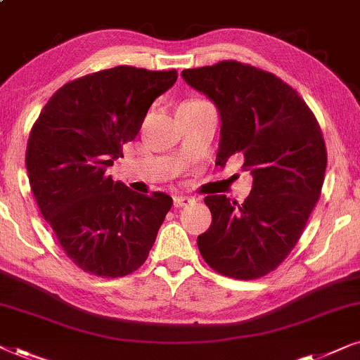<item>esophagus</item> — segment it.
Here are the masks:
<instances>
[{"instance_id": "obj_1", "label": "esophagus", "mask_w": 360, "mask_h": 360, "mask_svg": "<svg viewBox=\"0 0 360 360\" xmlns=\"http://www.w3.org/2000/svg\"><path fill=\"white\" fill-rule=\"evenodd\" d=\"M195 201V198H191V196H185V195H175L174 196V205L175 208H181V206H186V205H191Z\"/></svg>"}]
</instances>
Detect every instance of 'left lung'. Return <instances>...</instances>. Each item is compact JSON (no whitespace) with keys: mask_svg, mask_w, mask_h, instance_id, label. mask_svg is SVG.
Wrapping results in <instances>:
<instances>
[{"mask_svg":"<svg viewBox=\"0 0 360 360\" xmlns=\"http://www.w3.org/2000/svg\"><path fill=\"white\" fill-rule=\"evenodd\" d=\"M181 77L218 108L216 165L240 154L254 180L243 205L206 196L213 221L198 236L200 252L226 277H264L297 245L321 195L328 162L321 129L302 96L274 73L224 60Z\"/></svg>","mask_w":360,"mask_h":360,"instance_id":"obj_1","label":"left lung"}]
</instances>
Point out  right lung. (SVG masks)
<instances>
[{
  "label": "right lung",
  "instance_id": "right-lung-1",
  "mask_svg": "<svg viewBox=\"0 0 360 360\" xmlns=\"http://www.w3.org/2000/svg\"><path fill=\"white\" fill-rule=\"evenodd\" d=\"M176 70L120 65L63 85L27 141L29 184L65 254L85 272L124 277L146 262L172 208L169 195H142L106 175L134 141Z\"/></svg>",
  "mask_w": 360,
  "mask_h": 360
}]
</instances>
